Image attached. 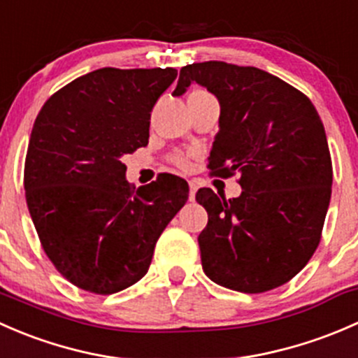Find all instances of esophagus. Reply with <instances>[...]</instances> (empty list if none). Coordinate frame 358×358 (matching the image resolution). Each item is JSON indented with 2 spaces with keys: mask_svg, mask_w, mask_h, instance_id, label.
Masks as SVG:
<instances>
[{
  "mask_svg": "<svg viewBox=\"0 0 358 358\" xmlns=\"http://www.w3.org/2000/svg\"><path fill=\"white\" fill-rule=\"evenodd\" d=\"M189 189H190L189 199L194 201V199H196V192H197V183H196V180H189Z\"/></svg>",
  "mask_w": 358,
  "mask_h": 358,
  "instance_id": "obj_1",
  "label": "esophagus"
}]
</instances>
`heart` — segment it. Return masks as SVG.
Masks as SVG:
<instances>
[{
  "label": "heart",
  "mask_w": 358,
  "mask_h": 358,
  "mask_svg": "<svg viewBox=\"0 0 358 358\" xmlns=\"http://www.w3.org/2000/svg\"><path fill=\"white\" fill-rule=\"evenodd\" d=\"M201 93H208V92H204V90H196V92L190 93V96L201 95ZM169 162H171V164H175L176 168L187 169L190 166V162H192V154L183 152V150H176V152H173L171 156H169Z\"/></svg>",
  "instance_id": "1"
}]
</instances>
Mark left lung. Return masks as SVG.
Returning a JSON list of instances; mask_svg holds the SVG:
<instances>
[{
    "mask_svg": "<svg viewBox=\"0 0 358 358\" xmlns=\"http://www.w3.org/2000/svg\"><path fill=\"white\" fill-rule=\"evenodd\" d=\"M192 81L218 99L220 131L209 173L239 175L236 199L199 189L208 211L201 262L213 282L265 292L289 282L320 243L331 201L333 162L324 124L308 96L277 76L227 62L190 64L173 95Z\"/></svg>",
    "mask_w": 358,
    "mask_h": 358,
    "instance_id": "8db88e82",
    "label": "left lung"
}]
</instances>
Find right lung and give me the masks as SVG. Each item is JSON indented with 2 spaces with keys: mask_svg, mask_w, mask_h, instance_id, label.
I'll list each match as a JSON object with an SVG mask.
<instances>
[{
  "mask_svg": "<svg viewBox=\"0 0 358 358\" xmlns=\"http://www.w3.org/2000/svg\"><path fill=\"white\" fill-rule=\"evenodd\" d=\"M176 74L99 69L53 93L36 117L25 201L46 256L79 289L112 294L138 282L189 199V183L169 173L135 189L121 161L149 143L150 112Z\"/></svg>",
  "mask_w": 358,
  "mask_h": 358,
  "instance_id": "obj_1",
  "label": "right lung"
}]
</instances>
